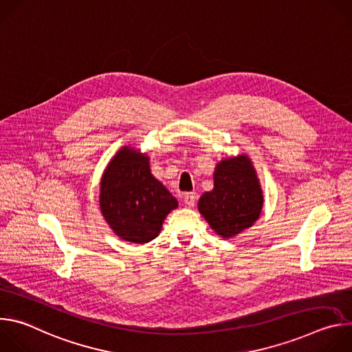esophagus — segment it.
Segmentation results:
<instances>
[{
  "instance_id": "34e87169",
  "label": "esophagus",
  "mask_w": 352,
  "mask_h": 352,
  "mask_svg": "<svg viewBox=\"0 0 352 352\" xmlns=\"http://www.w3.org/2000/svg\"><path fill=\"white\" fill-rule=\"evenodd\" d=\"M195 202H196V193L195 192H186L184 195V204L188 206V208H193L195 206Z\"/></svg>"
}]
</instances>
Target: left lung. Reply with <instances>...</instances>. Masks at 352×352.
I'll return each mask as SVG.
<instances>
[{
    "label": "left lung",
    "instance_id": "1",
    "mask_svg": "<svg viewBox=\"0 0 352 352\" xmlns=\"http://www.w3.org/2000/svg\"><path fill=\"white\" fill-rule=\"evenodd\" d=\"M263 206V192L245 155L221 160L214 170V188L199 199L197 209L223 238H231L252 227Z\"/></svg>",
    "mask_w": 352,
    "mask_h": 352
}]
</instances>
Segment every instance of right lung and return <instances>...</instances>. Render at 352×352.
Listing matches in <instances>:
<instances>
[{"instance_id": "1", "label": "right lung", "mask_w": 352, "mask_h": 352, "mask_svg": "<svg viewBox=\"0 0 352 352\" xmlns=\"http://www.w3.org/2000/svg\"><path fill=\"white\" fill-rule=\"evenodd\" d=\"M177 199L150 173L148 157L124 146L107 166L100 182V210L124 241L155 239Z\"/></svg>"}]
</instances>
